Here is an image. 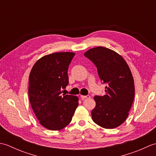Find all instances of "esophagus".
Listing matches in <instances>:
<instances>
[{"label": "esophagus", "mask_w": 156, "mask_h": 156, "mask_svg": "<svg viewBox=\"0 0 156 156\" xmlns=\"http://www.w3.org/2000/svg\"><path fill=\"white\" fill-rule=\"evenodd\" d=\"M80 97H81V98H82V99H84V98H90V95H86V96H84V95H81Z\"/></svg>", "instance_id": "esophagus-1"}]
</instances>
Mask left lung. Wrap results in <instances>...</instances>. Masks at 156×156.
Instances as JSON below:
<instances>
[{
  "label": "left lung",
  "instance_id": "8db88e82",
  "mask_svg": "<svg viewBox=\"0 0 156 156\" xmlns=\"http://www.w3.org/2000/svg\"><path fill=\"white\" fill-rule=\"evenodd\" d=\"M94 63L99 78L107 84L104 96H95L92 120L101 127L113 129L127 118L135 96L134 80L127 62L110 49L97 47L84 53Z\"/></svg>",
  "mask_w": 156,
  "mask_h": 156
}]
</instances>
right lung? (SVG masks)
I'll return each instance as SVG.
<instances>
[{
    "instance_id": "add662e5",
    "label": "right lung",
    "mask_w": 156,
    "mask_h": 156,
    "mask_svg": "<svg viewBox=\"0 0 156 156\" xmlns=\"http://www.w3.org/2000/svg\"><path fill=\"white\" fill-rule=\"evenodd\" d=\"M75 54L57 52L36 62L29 78V98L39 123L46 129L58 131L71 122L78 105L76 96H61L68 86V69Z\"/></svg>"
}]
</instances>
